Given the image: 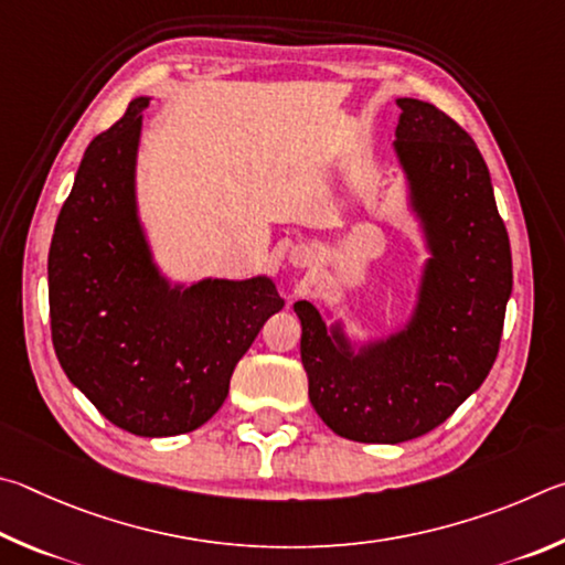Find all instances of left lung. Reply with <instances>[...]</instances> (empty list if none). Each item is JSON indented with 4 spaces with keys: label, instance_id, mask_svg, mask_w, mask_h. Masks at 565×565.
I'll use <instances>...</instances> for the list:
<instances>
[{
    "label": "left lung",
    "instance_id": "left-lung-1",
    "mask_svg": "<svg viewBox=\"0 0 565 565\" xmlns=\"http://www.w3.org/2000/svg\"><path fill=\"white\" fill-rule=\"evenodd\" d=\"M397 106L394 146L434 250L417 318L407 332L350 358L315 305L295 302L312 407L334 434L364 444L424 437L481 387L511 295L509 233L473 138L434 104L397 98Z\"/></svg>",
    "mask_w": 565,
    "mask_h": 565
}]
</instances>
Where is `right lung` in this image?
I'll list each match as a JSON object with an SVG mask.
<instances>
[{
	"label": "right lung",
	"mask_w": 565,
	"mask_h": 565,
	"mask_svg": "<svg viewBox=\"0 0 565 565\" xmlns=\"http://www.w3.org/2000/svg\"><path fill=\"white\" fill-rule=\"evenodd\" d=\"M148 98L86 148L49 250L58 364L94 407L136 437L193 431L221 409L237 360L285 300L273 280L168 290L148 257L134 163Z\"/></svg>",
	"instance_id": "add662e5"
}]
</instances>
